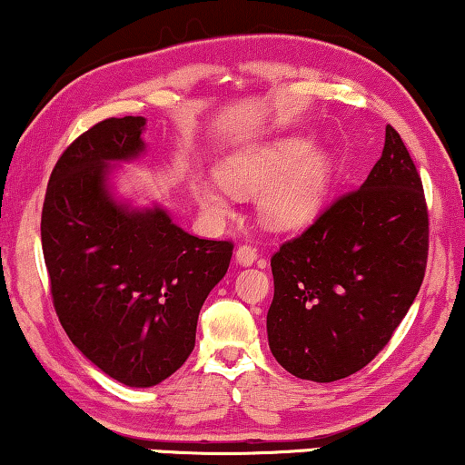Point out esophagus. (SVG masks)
Listing matches in <instances>:
<instances>
[{
  "label": "esophagus",
  "instance_id": "esophagus-1",
  "mask_svg": "<svg viewBox=\"0 0 465 465\" xmlns=\"http://www.w3.org/2000/svg\"><path fill=\"white\" fill-rule=\"evenodd\" d=\"M234 258H237V262L241 266H252L253 262H256L258 253H256V250H253L252 245H241L239 250H237V253H234Z\"/></svg>",
  "mask_w": 465,
  "mask_h": 465
}]
</instances>
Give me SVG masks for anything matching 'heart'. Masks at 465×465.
Listing matches in <instances>:
<instances>
[{
	"label": "heart",
	"mask_w": 465,
	"mask_h": 465,
	"mask_svg": "<svg viewBox=\"0 0 465 465\" xmlns=\"http://www.w3.org/2000/svg\"><path fill=\"white\" fill-rule=\"evenodd\" d=\"M215 177L234 194L260 190L262 224L272 231H292L322 212L332 182V163L326 152L313 150L309 139L288 137L224 158L215 167ZM194 196L209 218H224L231 212L224 190L213 183H196Z\"/></svg>",
	"instance_id": "1"
}]
</instances>
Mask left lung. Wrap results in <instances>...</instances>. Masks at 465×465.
Returning <instances> with one entry per match:
<instances>
[{
	"label": "left lung",
	"instance_id": "1",
	"mask_svg": "<svg viewBox=\"0 0 465 465\" xmlns=\"http://www.w3.org/2000/svg\"><path fill=\"white\" fill-rule=\"evenodd\" d=\"M428 234L421 177L387 126L366 182L271 258L266 332L279 364L298 379L332 383L374 360L421 288Z\"/></svg>",
	"mask_w": 465,
	"mask_h": 465
}]
</instances>
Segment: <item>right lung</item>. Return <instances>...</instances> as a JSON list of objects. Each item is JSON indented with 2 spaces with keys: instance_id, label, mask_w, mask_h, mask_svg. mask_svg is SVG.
Wrapping results in <instances>:
<instances>
[{
  "instance_id": "right-lung-1",
  "label": "right lung",
  "mask_w": 465,
  "mask_h": 465,
  "mask_svg": "<svg viewBox=\"0 0 465 465\" xmlns=\"http://www.w3.org/2000/svg\"><path fill=\"white\" fill-rule=\"evenodd\" d=\"M143 116L107 118L63 152L42 209V250L69 341L107 377L152 387L194 349L203 302L226 275L231 241L188 234L161 205L112 193L118 163L145 152Z\"/></svg>"
}]
</instances>
